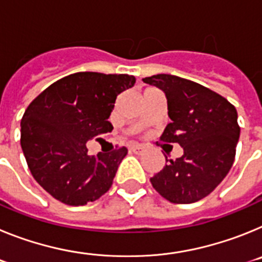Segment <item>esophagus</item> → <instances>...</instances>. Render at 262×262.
<instances>
[{"label":"esophagus","mask_w":262,"mask_h":262,"mask_svg":"<svg viewBox=\"0 0 262 262\" xmlns=\"http://www.w3.org/2000/svg\"><path fill=\"white\" fill-rule=\"evenodd\" d=\"M131 151L134 152V154H138V155H142L143 152L145 151V147L144 145H140V144H136V145H133L131 147Z\"/></svg>","instance_id":"esophagus-1"}]
</instances>
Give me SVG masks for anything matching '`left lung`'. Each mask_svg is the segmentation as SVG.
<instances>
[{
  "label": "left lung",
  "instance_id": "1",
  "mask_svg": "<svg viewBox=\"0 0 262 262\" xmlns=\"http://www.w3.org/2000/svg\"><path fill=\"white\" fill-rule=\"evenodd\" d=\"M168 101L170 123L161 140L178 143L181 157L168 160L151 178L152 186L172 203H193L209 195L233 164L240 127L237 111L226 98L202 85L173 75L143 78Z\"/></svg>",
  "mask_w": 262,
  "mask_h": 262
}]
</instances>
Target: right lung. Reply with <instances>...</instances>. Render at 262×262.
Returning <instances> with one entry per match:
<instances>
[{"label":"right lung","instance_id":"1","mask_svg":"<svg viewBox=\"0 0 262 262\" xmlns=\"http://www.w3.org/2000/svg\"><path fill=\"white\" fill-rule=\"evenodd\" d=\"M135 81L128 75L78 72L30 103L20 122V145L32 177L53 198L82 206L110 189L127 148L90 156L86 143L113 129L108 117L117 97Z\"/></svg>","mask_w":262,"mask_h":262}]
</instances>
